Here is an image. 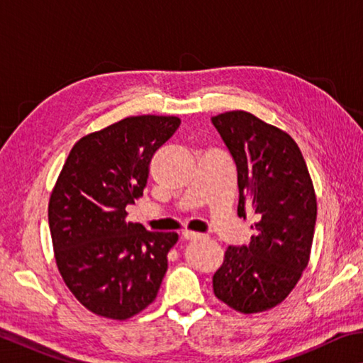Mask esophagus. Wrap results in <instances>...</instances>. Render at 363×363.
<instances>
[{
  "label": "esophagus",
  "instance_id": "34e87169",
  "mask_svg": "<svg viewBox=\"0 0 363 363\" xmlns=\"http://www.w3.org/2000/svg\"><path fill=\"white\" fill-rule=\"evenodd\" d=\"M182 235L186 240H201V238H206L205 233H196V232H190V230H186Z\"/></svg>",
  "mask_w": 363,
  "mask_h": 363
}]
</instances>
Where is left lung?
<instances>
[{"mask_svg": "<svg viewBox=\"0 0 363 363\" xmlns=\"http://www.w3.org/2000/svg\"><path fill=\"white\" fill-rule=\"evenodd\" d=\"M235 162L238 216L259 220L248 245H230L213 277L216 298L243 314L272 309L307 267L317 220V200L296 143L248 112L211 118Z\"/></svg>", "mask_w": 363, "mask_h": 363, "instance_id": "1", "label": "left lung"}]
</instances>
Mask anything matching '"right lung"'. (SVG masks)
<instances>
[{
    "label": "right lung",
    "mask_w": 363,
    "mask_h": 363,
    "mask_svg": "<svg viewBox=\"0 0 363 363\" xmlns=\"http://www.w3.org/2000/svg\"><path fill=\"white\" fill-rule=\"evenodd\" d=\"M179 125L177 116H130L79 139L60 171L48 211L56 262L97 315L126 320L157 298L179 237L126 223V206L143 195L153 153Z\"/></svg>",
    "instance_id": "right-lung-1"
}]
</instances>
